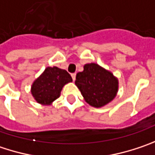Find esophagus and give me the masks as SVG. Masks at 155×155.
<instances>
[{"label":"esophagus","mask_w":155,"mask_h":155,"mask_svg":"<svg viewBox=\"0 0 155 155\" xmlns=\"http://www.w3.org/2000/svg\"><path fill=\"white\" fill-rule=\"evenodd\" d=\"M71 77H72V79H73V81H75V79H76V73H73V74H71Z\"/></svg>","instance_id":"esophagus-1"}]
</instances>
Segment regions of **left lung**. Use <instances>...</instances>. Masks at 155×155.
Instances as JSON below:
<instances>
[{
    "mask_svg": "<svg viewBox=\"0 0 155 155\" xmlns=\"http://www.w3.org/2000/svg\"><path fill=\"white\" fill-rule=\"evenodd\" d=\"M75 84L80 90L85 102L97 108L111 102L119 88L116 76L94 62L84 65L83 71L76 76Z\"/></svg>",
    "mask_w": 155,
    "mask_h": 155,
    "instance_id": "left-lung-1",
    "label": "left lung"
}]
</instances>
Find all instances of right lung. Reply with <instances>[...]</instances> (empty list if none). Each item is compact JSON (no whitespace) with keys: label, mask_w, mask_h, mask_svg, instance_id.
<instances>
[{"label":"right lung","mask_w":155,"mask_h":155,"mask_svg":"<svg viewBox=\"0 0 155 155\" xmlns=\"http://www.w3.org/2000/svg\"><path fill=\"white\" fill-rule=\"evenodd\" d=\"M72 82L71 76L65 70L47 67L31 86V94L33 99L42 106L51 105L61 95L62 87Z\"/></svg>","instance_id":"add662e5"}]
</instances>
